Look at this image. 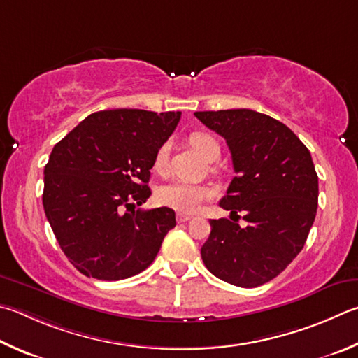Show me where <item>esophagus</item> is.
Listing matches in <instances>:
<instances>
[{"label":"esophagus","mask_w":358,"mask_h":358,"mask_svg":"<svg viewBox=\"0 0 358 358\" xmlns=\"http://www.w3.org/2000/svg\"><path fill=\"white\" fill-rule=\"evenodd\" d=\"M192 216H187V214H177V222L183 224V222H189Z\"/></svg>","instance_id":"esophagus-1"}]
</instances>
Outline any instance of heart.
Masks as SVG:
<instances>
[{"label":"heart","mask_w":358,"mask_h":358,"mask_svg":"<svg viewBox=\"0 0 358 358\" xmlns=\"http://www.w3.org/2000/svg\"><path fill=\"white\" fill-rule=\"evenodd\" d=\"M194 150L199 152L208 161H214L220 155V145L214 136L208 133H192L189 138ZM169 144L164 142L155 155V169L162 171L167 164ZM214 196L211 187L203 185H192L186 181H171L162 185L157 191V199L162 206L172 208L178 213H196L201 203Z\"/></svg>","instance_id":"heart-1"}]
</instances>
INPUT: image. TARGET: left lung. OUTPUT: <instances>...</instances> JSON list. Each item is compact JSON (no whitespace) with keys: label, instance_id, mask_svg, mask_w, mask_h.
Segmentation results:
<instances>
[{"label":"left lung","instance_id":"left-lung-1","mask_svg":"<svg viewBox=\"0 0 358 358\" xmlns=\"http://www.w3.org/2000/svg\"><path fill=\"white\" fill-rule=\"evenodd\" d=\"M230 148L236 177L219 205L230 218L211 219L201 245L206 269L220 280L255 288L275 278L307 241L317 208V175L308 148L272 117L252 109L194 113Z\"/></svg>","mask_w":358,"mask_h":358}]
</instances>
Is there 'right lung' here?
Returning <instances> with one entry per match:
<instances>
[{"label":"right lung","instance_id":"right-lung-1","mask_svg":"<svg viewBox=\"0 0 358 358\" xmlns=\"http://www.w3.org/2000/svg\"><path fill=\"white\" fill-rule=\"evenodd\" d=\"M181 113L111 109L87 115L57 142L43 171V210L70 263L96 280H123L153 263L175 227L152 196L150 169Z\"/></svg>","mask_w":358,"mask_h":358}]
</instances>
